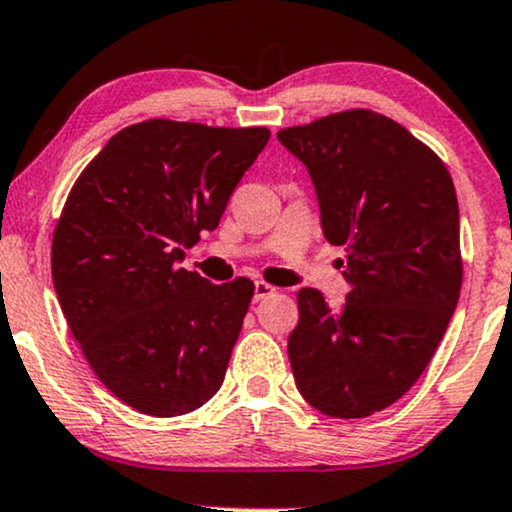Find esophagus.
I'll list each match as a JSON object with an SVG mask.
<instances>
[{
	"instance_id": "obj_1",
	"label": "esophagus",
	"mask_w": 512,
	"mask_h": 512,
	"mask_svg": "<svg viewBox=\"0 0 512 512\" xmlns=\"http://www.w3.org/2000/svg\"><path fill=\"white\" fill-rule=\"evenodd\" d=\"M273 294H275V287H270L268 282H261V280L254 282V301H263Z\"/></svg>"
}]
</instances>
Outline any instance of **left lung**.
I'll use <instances>...</instances> for the list:
<instances>
[{
	"label": "left lung",
	"instance_id": "left-lung-1",
	"mask_svg": "<svg viewBox=\"0 0 512 512\" xmlns=\"http://www.w3.org/2000/svg\"><path fill=\"white\" fill-rule=\"evenodd\" d=\"M277 140L311 175L351 285L339 308L311 287L296 296V389L330 418H368L413 387L458 306L456 187L432 149L375 111L332 113Z\"/></svg>",
	"mask_w": 512,
	"mask_h": 512
}]
</instances>
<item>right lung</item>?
Returning a JSON list of instances; mask_svg holds the SVG:
<instances>
[{
	"label": "right lung",
	"mask_w": 512,
	"mask_h": 512,
	"mask_svg": "<svg viewBox=\"0 0 512 512\" xmlns=\"http://www.w3.org/2000/svg\"><path fill=\"white\" fill-rule=\"evenodd\" d=\"M268 140L266 128L144 121L113 135L68 194L56 296L104 387L140 413L185 415L225 380L254 282L211 285L180 268L182 249L216 230Z\"/></svg>",
	"instance_id": "obj_1"
}]
</instances>
